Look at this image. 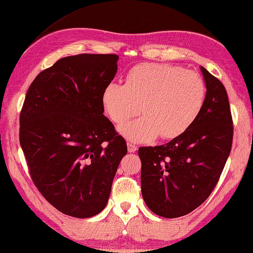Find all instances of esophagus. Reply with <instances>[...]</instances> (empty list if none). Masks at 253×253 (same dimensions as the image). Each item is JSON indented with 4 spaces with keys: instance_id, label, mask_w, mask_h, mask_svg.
I'll return each instance as SVG.
<instances>
[{
    "instance_id": "34e87169",
    "label": "esophagus",
    "mask_w": 253,
    "mask_h": 253,
    "mask_svg": "<svg viewBox=\"0 0 253 253\" xmlns=\"http://www.w3.org/2000/svg\"><path fill=\"white\" fill-rule=\"evenodd\" d=\"M126 145H127L128 153H134V152L137 151V146L135 145V144H133L132 142H127Z\"/></svg>"
}]
</instances>
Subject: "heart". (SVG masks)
Instances as JSON below:
<instances>
[{
  "label": "heart",
  "mask_w": 253,
  "mask_h": 253,
  "mask_svg": "<svg viewBox=\"0 0 253 253\" xmlns=\"http://www.w3.org/2000/svg\"><path fill=\"white\" fill-rule=\"evenodd\" d=\"M204 80L194 71L165 63L134 66L126 83H110L102 91V105L110 119L120 126L137 116L136 121L120 126L123 136L145 143L158 135L174 138L197 120L204 104Z\"/></svg>",
  "instance_id": "heart-1"
}]
</instances>
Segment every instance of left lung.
<instances>
[{
    "label": "left lung",
    "mask_w": 253,
    "mask_h": 253,
    "mask_svg": "<svg viewBox=\"0 0 253 253\" xmlns=\"http://www.w3.org/2000/svg\"><path fill=\"white\" fill-rule=\"evenodd\" d=\"M201 72L206 95L193 125L167 144L138 148L143 199L152 212L166 218L187 215L210 197L233 144L227 91L203 66Z\"/></svg>",
    "instance_id": "8db88e82"
}]
</instances>
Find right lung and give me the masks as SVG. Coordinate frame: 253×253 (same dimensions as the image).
<instances>
[{"instance_id":"right-lung-1","label":"right lung","mask_w":253,"mask_h":253,"mask_svg":"<svg viewBox=\"0 0 253 253\" xmlns=\"http://www.w3.org/2000/svg\"><path fill=\"white\" fill-rule=\"evenodd\" d=\"M117 54L66 56L30 84L19 117V143L35 185L48 202L77 218L100 213L127 152L104 116L102 91Z\"/></svg>"}]
</instances>
